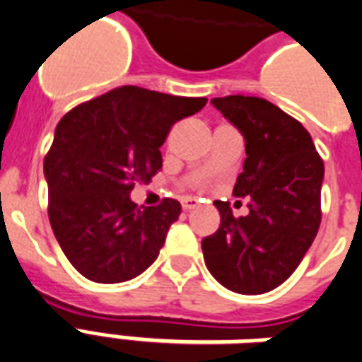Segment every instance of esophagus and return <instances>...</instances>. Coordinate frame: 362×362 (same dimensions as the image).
Here are the masks:
<instances>
[{"label": "esophagus", "instance_id": "esophagus-1", "mask_svg": "<svg viewBox=\"0 0 362 362\" xmlns=\"http://www.w3.org/2000/svg\"><path fill=\"white\" fill-rule=\"evenodd\" d=\"M182 207H184V211H192V209L197 207V199L195 197H184L182 199Z\"/></svg>", "mask_w": 362, "mask_h": 362}]
</instances>
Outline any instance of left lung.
<instances>
[{
    "mask_svg": "<svg viewBox=\"0 0 362 362\" xmlns=\"http://www.w3.org/2000/svg\"><path fill=\"white\" fill-rule=\"evenodd\" d=\"M211 103L245 138L235 197H251L249 215L215 202L221 226L203 238L209 272L243 296L274 290L291 276L320 226L324 163L303 124L263 98L226 95Z\"/></svg>",
    "mask_w": 362,
    "mask_h": 362,
    "instance_id": "8db88e82",
    "label": "left lung"
}]
</instances>
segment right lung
<instances>
[{"instance_id":"1","label":"right lung","mask_w":362,"mask_h":362,"mask_svg":"<svg viewBox=\"0 0 362 362\" xmlns=\"http://www.w3.org/2000/svg\"><path fill=\"white\" fill-rule=\"evenodd\" d=\"M207 98H180L120 86L59 120L44 159L47 215L66 259L99 284L132 280L153 263L180 203L140 209L134 184L163 167L159 147L176 120L195 115Z\"/></svg>"}]
</instances>
